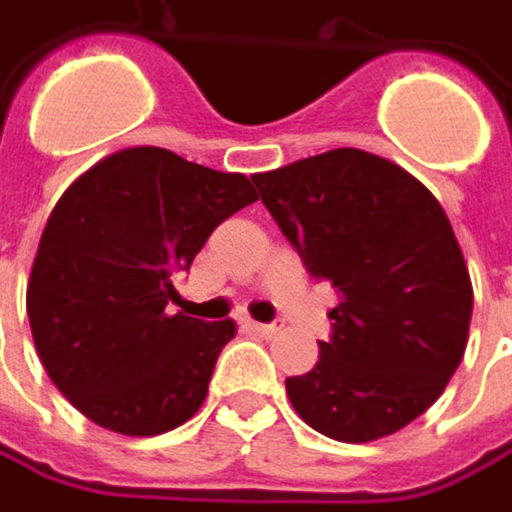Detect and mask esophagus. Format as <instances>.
Returning <instances> with one entry per match:
<instances>
[{
    "instance_id": "obj_1",
    "label": "esophagus",
    "mask_w": 512,
    "mask_h": 512,
    "mask_svg": "<svg viewBox=\"0 0 512 512\" xmlns=\"http://www.w3.org/2000/svg\"><path fill=\"white\" fill-rule=\"evenodd\" d=\"M249 329L257 332V335H263V338H275L280 332V323H249Z\"/></svg>"
}]
</instances>
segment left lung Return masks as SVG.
I'll use <instances>...</instances> for the list:
<instances>
[{"label":"left lung","mask_w":512,"mask_h":512,"mask_svg":"<svg viewBox=\"0 0 512 512\" xmlns=\"http://www.w3.org/2000/svg\"><path fill=\"white\" fill-rule=\"evenodd\" d=\"M252 180L306 272L341 295L318 364L286 378L295 412L344 444L404 430L467 349L473 283L450 217L410 171L361 148Z\"/></svg>","instance_id":"1"}]
</instances>
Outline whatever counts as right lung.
I'll return each mask as SVG.
<instances>
[{
	"label": "right lung",
	"instance_id": "obj_1",
	"mask_svg": "<svg viewBox=\"0 0 512 512\" xmlns=\"http://www.w3.org/2000/svg\"><path fill=\"white\" fill-rule=\"evenodd\" d=\"M255 200L246 174L197 166L157 145L114 151L62 191L25 306L48 378L88 421L148 438L203 407L237 326L171 312L180 298L174 275Z\"/></svg>",
	"mask_w": 512,
	"mask_h": 512
}]
</instances>
